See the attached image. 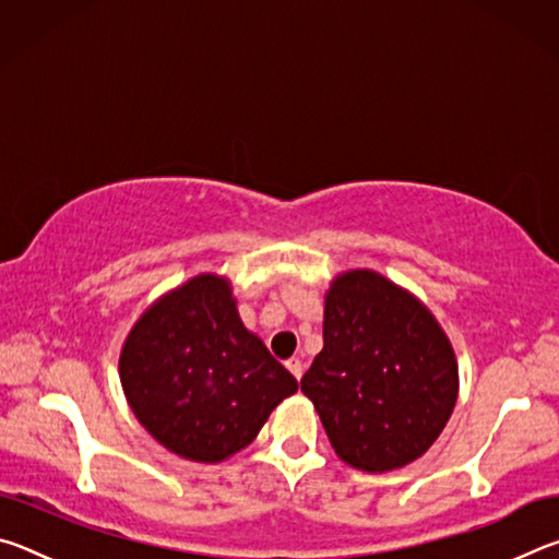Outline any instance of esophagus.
Here are the masks:
<instances>
[{
  "instance_id": "esophagus-1",
  "label": "esophagus",
  "mask_w": 559,
  "mask_h": 559,
  "mask_svg": "<svg viewBox=\"0 0 559 559\" xmlns=\"http://www.w3.org/2000/svg\"><path fill=\"white\" fill-rule=\"evenodd\" d=\"M286 367L290 370V374L296 377V380L300 382V377H302V362H300V359H298V357H290L288 362H286Z\"/></svg>"
}]
</instances>
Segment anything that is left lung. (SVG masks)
<instances>
[{"mask_svg": "<svg viewBox=\"0 0 559 559\" xmlns=\"http://www.w3.org/2000/svg\"><path fill=\"white\" fill-rule=\"evenodd\" d=\"M323 349L302 374L347 466L384 473L421 459L459 400V362L424 302L372 269L337 273L325 290Z\"/></svg>", "mask_w": 559, "mask_h": 559, "instance_id": "left-lung-1", "label": "left lung"}]
</instances>
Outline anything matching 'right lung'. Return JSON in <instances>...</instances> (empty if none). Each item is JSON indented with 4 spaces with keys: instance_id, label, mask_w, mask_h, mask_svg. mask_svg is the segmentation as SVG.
I'll use <instances>...</instances> for the list:
<instances>
[{
    "instance_id": "1",
    "label": "right lung",
    "mask_w": 559,
    "mask_h": 559,
    "mask_svg": "<svg viewBox=\"0 0 559 559\" xmlns=\"http://www.w3.org/2000/svg\"><path fill=\"white\" fill-rule=\"evenodd\" d=\"M120 384L150 437L179 459L219 463L259 437L298 382L246 330L231 281L200 273L167 290L120 347Z\"/></svg>"
}]
</instances>
